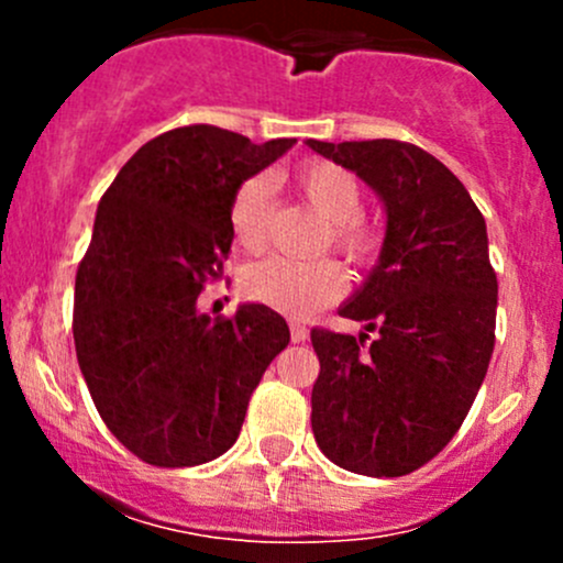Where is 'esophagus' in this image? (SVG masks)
<instances>
[{
	"instance_id": "obj_1",
	"label": "esophagus",
	"mask_w": 563,
	"mask_h": 563,
	"mask_svg": "<svg viewBox=\"0 0 563 563\" xmlns=\"http://www.w3.org/2000/svg\"><path fill=\"white\" fill-rule=\"evenodd\" d=\"M308 327L302 321H291V340L294 343H305L308 340Z\"/></svg>"
}]
</instances>
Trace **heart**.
Here are the masks:
<instances>
[{
  "instance_id": "1",
  "label": "heart",
  "mask_w": 563,
  "mask_h": 563,
  "mask_svg": "<svg viewBox=\"0 0 563 563\" xmlns=\"http://www.w3.org/2000/svg\"><path fill=\"white\" fill-rule=\"evenodd\" d=\"M294 185L305 201L327 220L323 245H332L349 264L365 266L382 250V229L367 220L362 209V187L354 174L329 161H308L294 172ZM269 220V192L266 181L253 176L236 187L231 198L229 223L240 247L255 250L266 242ZM245 294L283 313L305 316L334 302L345 291V272L334 258L297 261L272 255L250 264L242 275Z\"/></svg>"
}]
</instances>
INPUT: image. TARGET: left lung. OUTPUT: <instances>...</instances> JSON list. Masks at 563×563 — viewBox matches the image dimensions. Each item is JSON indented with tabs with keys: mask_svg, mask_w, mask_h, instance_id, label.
Returning a JSON list of instances; mask_svg holds the SVG:
<instances>
[{
	"mask_svg": "<svg viewBox=\"0 0 563 563\" xmlns=\"http://www.w3.org/2000/svg\"><path fill=\"white\" fill-rule=\"evenodd\" d=\"M356 172L387 207V240L340 316L367 331L310 332L318 356L313 435L334 465L406 476L452 441L496 345L498 280L485 218L450 168L395 139L308 141Z\"/></svg>",
	"mask_w": 563,
	"mask_h": 563,
	"instance_id": "obj_1",
	"label": "left lung"
}]
</instances>
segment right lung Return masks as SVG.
Returning <instances> with one entry per match:
<instances>
[{"label":"right lung","mask_w":563,"mask_h":563,"mask_svg":"<svg viewBox=\"0 0 563 563\" xmlns=\"http://www.w3.org/2000/svg\"><path fill=\"white\" fill-rule=\"evenodd\" d=\"M297 144L214 124L146 141L103 192L76 272L73 340L95 408L135 457L201 465L240 439L247 402L291 340L266 305L196 310L223 275L236 187Z\"/></svg>","instance_id":"obj_1"}]
</instances>
